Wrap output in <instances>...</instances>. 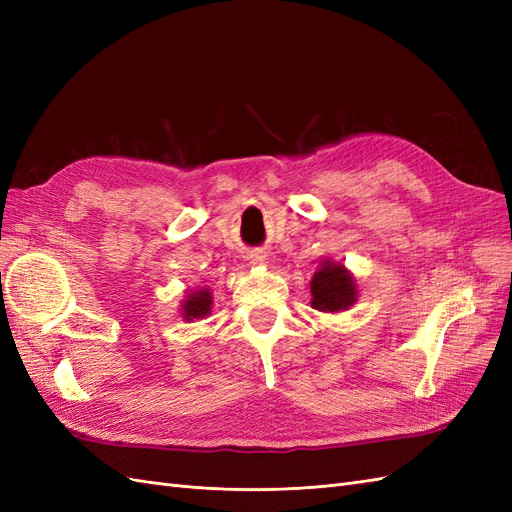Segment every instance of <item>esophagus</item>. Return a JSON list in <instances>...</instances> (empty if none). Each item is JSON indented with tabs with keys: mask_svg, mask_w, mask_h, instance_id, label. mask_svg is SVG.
Instances as JSON below:
<instances>
[{
	"mask_svg": "<svg viewBox=\"0 0 512 512\" xmlns=\"http://www.w3.org/2000/svg\"><path fill=\"white\" fill-rule=\"evenodd\" d=\"M247 258H250L252 265H265L267 262V254H262V252H252Z\"/></svg>",
	"mask_w": 512,
	"mask_h": 512,
	"instance_id": "obj_1",
	"label": "esophagus"
}]
</instances>
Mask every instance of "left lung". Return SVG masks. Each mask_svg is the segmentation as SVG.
Listing matches in <instances>:
<instances>
[{
    "instance_id": "1",
    "label": "left lung",
    "mask_w": 512,
    "mask_h": 512,
    "mask_svg": "<svg viewBox=\"0 0 512 512\" xmlns=\"http://www.w3.org/2000/svg\"><path fill=\"white\" fill-rule=\"evenodd\" d=\"M309 288H312V307L318 312L337 314L356 303L354 277L339 262L324 260Z\"/></svg>"
}]
</instances>
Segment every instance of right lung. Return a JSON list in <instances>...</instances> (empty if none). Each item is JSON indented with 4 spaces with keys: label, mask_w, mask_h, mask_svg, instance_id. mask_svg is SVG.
Listing matches in <instances>:
<instances>
[{
    "label": "right lung",
    "mask_w": 512,
    "mask_h": 512,
    "mask_svg": "<svg viewBox=\"0 0 512 512\" xmlns=\"http://www.w3.org/2000/svg\"><path fill=\"white\" fill-rule=\"evenodd\" d=\"M211 292L209 288H200V290H194L190 292L188 297H185L183 305H181V316L183 320L192 322L194 318H205L211 314Z\"/></svg>",
    "instance_id": "right-lung-1"
}]
</instances>
